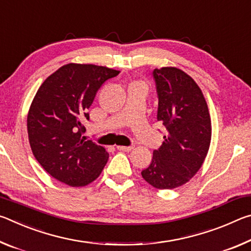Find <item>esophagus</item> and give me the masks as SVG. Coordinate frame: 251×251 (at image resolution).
<instances>
[{
  "instance_id": "obj_1",
  "label": "esophagus",
  "mask_w": 251,
  "mask_h": 251,
  "mask_svg": "<svg viewBox=\"0 0 251 251\" xmlns=\"http://www.w3.org/2000/svg\"><path fill=\"white\" fill-rule=\"evenodd\" d=\"M118 151H130L134 150V146H116Z\"/></svg>"
}]
</instances>
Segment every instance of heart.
Returning <instances> with one entry per match:
<instances>
[{
  "label": "heart",
  "instance_id": "obj_1",
  "mask_svg": "<svg viewBox=\"0 0 251 251\" xmlns=\"http://www.w3.org/2000/svg\"><path fill=\"white\" fill-rule=\"evenodd\" d=\"M135 84H141V85H144L143 83H139V82H138V83H135ZM144 86H145V85H144Z\"/></svg>",
  "mask_w": 251,
  "mask_h": 251
}]
</instances>
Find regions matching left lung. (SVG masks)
I'll return each instance as SVG.
<instances>
[{
	"label": "left lung",
	"mask_w": 251,
	"mask_h": 251,
	"mask_svg": "<svg viewBox=\"0 0 251 251\" xmlns=\"http://www.w3.org/2000/svg\"><path fill=\"white\" fill-rule=\"evenodd\" d=\"M152 74L158 94L157 121L166 135L142 176L157 189H173L201 169L209 151L211 121L202 92L188 74L173 66L155 69Z\"/></svg>",
	"instance_id": "left-lung-1"
}]
</instances>
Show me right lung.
Masks as SVG:
<instances>
[{
  "instance_id": "obj_1",
  "label": "right lung",
  "mask_w": 251,
  "mask_h": 251,
  "mask_svg": "<svg viewBox=\"0 0 251 251\" xmlns=\"http://www.w3.org/2000/svg\"><path fill=\"white\" fill-rule=\"evenodd\" d=\"M120 71L94 64L63 65L37 90L27 114L34 157L55 179L83 187L100 175L108 160L103 146L85 141L83 123L100 87Z\"/></svg>"
}]
</instances>
